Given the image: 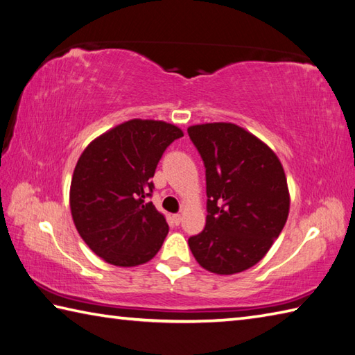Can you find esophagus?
Wrapping results in <instances>:
<instances>
[{
  "mask_svg": "<svg viewBox=\"0 0 355 355\" xmlns=\"http://www.w3.org/2000/svg\"><path fill=\"white\" fill-rule=\"evenodd\" d=\"M172 220H173V223H175V225H178L180 223H182V215L180 214H175L172 216Z\"/></svg>",
  "mask_w": 355,
  "mask_h": 355,
  "instance_id": "obj_1",
  "label": "esophagus"
}]
</instances>
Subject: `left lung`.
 Instances as JSON below:
<instances>
[{
    "instance_id": "left-lung-1",
    "label": "left lung",
    "mask_w": 355,
    "mask_h": 355,
    "mask_svg": "<svg viewBox=\"0 0 355 355\" xmlns=\"http://www.w3.org/2000/svg\"><path fill=\"white\" fill-rule=\"evenodd\" d=\"M206 168V227L189 238L202 268L233 275L258 263L288 218L290 193L276 154L244 128H187Z\"/></svg>"
}]
</instances>
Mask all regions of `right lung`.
Instances as JSON below:
<instances>
[{
  "label": "right lung",
  "mask_w": 355,
  "mask_h": 355,
  "mask_svg": "<svg viewBox=\"0 0 355 355\" xmlns=\"http://www.w3.org/2000/svg\"><path fill=\"white\" fill-rule=\"evenodd\" d=\"M183 137L175 125L132 119L93 140L79 157L70 209L80 238L117 267L153 259L169 227L148 198L163 153Z\"/></svg>",
  "instance_id": "1"
}]
</instances>
